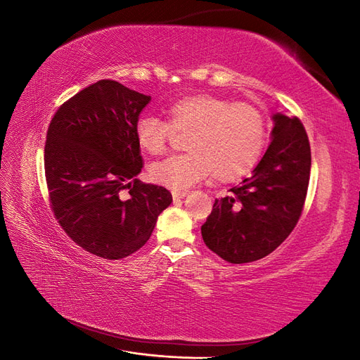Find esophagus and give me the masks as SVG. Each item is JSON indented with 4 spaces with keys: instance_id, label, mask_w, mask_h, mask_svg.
I'll return each mask as SVG.
<instances>
[{
    "instance_id": "1",
    "label": "esophagus",
    "mask_w": 360,
    "mask_h": 360,
    "mask_svg": "<svg viewBox=\"0 0 360 360\" xmlns=\"http://www.w3.org/2000/svg\"><path fill=\"white\" fill-rule=\"evenodd\" d=\"M171 193L174 200H183L188 195V191H172Z\"/></svg>"
}]
</instances>
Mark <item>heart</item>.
<instances>
[{
	"instance_id": "b5f03b06",
	"label": "heart",
	"mask_w": 360,
	"mask_h": 360,
	"mask_svg": "<svg viewBox=\"0 0 360 360\" xmlns=\"http://www.w3.org/2000/svg\"><path fill=\"white\" fill-rule=\"evenodd\" d=\"M168 123L144 114L135 123L138 146L150 155L167 147L171 129L188 132V153L155 162L148 172L153 181L176 191L186 189L212 174L216 181H234L254 168L263 155L266 120L255 106L213 94H189L167 108Z\"/></svg>"
}]
</instances>
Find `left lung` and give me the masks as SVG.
Segmentation results:
<instances>
[{
	"label": "left lung",
	"instance_id": "left-lung-1",
	"mask_svg": "<svg viewBox=\"0 0 360 360\" xmlns=\"http://www.w3.org/2000/svg\"><path fill=\"white\" fill-rule=\"evenodd\" d=\"M270 144L252 176L216 200L201 226L205 246L243 264L269 255L296 226L307 198L311 147L299 118L271 115Z\"/></svg>",
	"mask_w": 360,
	"mask_h": 360
}]
</instances>
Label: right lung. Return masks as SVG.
I'll return each instance as SVG.
<instances>
[{
    "instance_id": "1",
    "label": "right lung",
    "mask_w": 360,
    "mask_h": 360,
    "mask_svg": "<svg viewBox=\"0 0 360 360\" xmlns=\"http://www.w3.org/2000/svg\"><path fill=\"white\" fill-rule=\"evenodd\" d=\"M151 97L102 79L63 103L48 129L45 176L57 221L75 243L105 259L143 248L169 191L141 183L135 123Z\"/></svg>"
}]
</instances>
